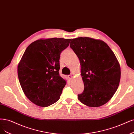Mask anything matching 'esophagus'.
I'll return each mask as SVG.
<instances>
[{
    "instance_id": "1",
    "label": "esophagus",
    "mask_w": 134,
    "mask_h": 134,
    "mask_svg": "<svg viewBox=\"0 0 134 134\" xmlns=\"http://www.w3.org/2000/svg\"><path fill=\"white\" fill-rule=\"evenodd\" d=\"M69 79L71 80V79H72V78H73V75H69Z\"/></svg>"
}]
</instances>
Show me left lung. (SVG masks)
<instances>
[{
	"instance_id": "left-lung-1",
	"label": "left lung",
	"mask_w": 134,
	"mask_h": 134,
	"mask_svg": "<svg viewBox=\"0 0 134 134\" xmlns=\"http://www.w3.org/2000/svg\"><path fill=\"white\" fill-rule=\"evenodd\" d=\"M70 47L80 60L84 85L78 99L90 107L108 103L116 91L121 76L114 52L104 41L89 37L72 39Z\"/></svg>"
}]
</instances>
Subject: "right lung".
I'll return each mask as SVG.
<instances>
[{"mask_svg":"<svg viewBox=\"0 0 134 134\" xmlns=\"http://www.w3.org/2000/svg\"><path fill=\"white\" fill-rule=\"evenodd\" d=\"M71 39H39L31 43L18 66L24 94L32 103L47 107L60 99L66 81L59 75L60 55Z\"/></svg>","mask_w":134,"mask_h":134,"instance_id":"add662e5","label":"right lung"}]
</instances>
